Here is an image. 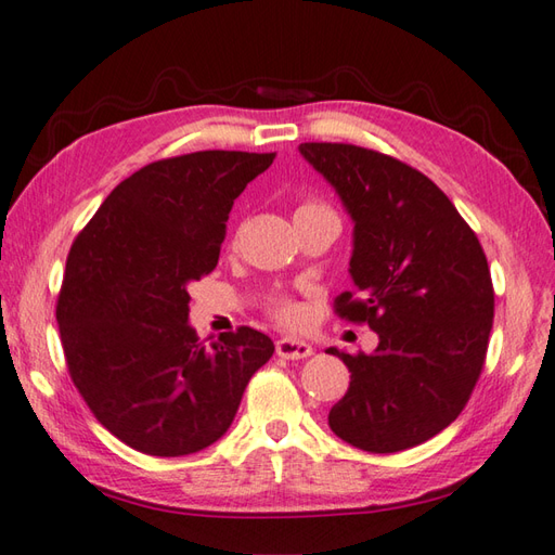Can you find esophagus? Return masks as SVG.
I'll use <instances>...</instances> for the list:
<instances>
[{
  "mask_svg": "<svg viewBox=\"0 0 555 555\" xmlns=\"http://www.w3.org/2000/svg\"><path fill=\"white\" fill-rule=\"evenodd\" d=\"M276 352L284 360H305L312 356V346L298 338H281L276 340Z\"/></svg>",
  "mask_w": 555,
  "mask_h": 555,
  "instance_id": "esophagus-1",
  "label": "esophagus"
}]
</instances>
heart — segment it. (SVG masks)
Here are the masks:
<instances>
[{"label": "heart", "instance_id": "b5f03b06", "mask_svg": "<svg viewBox=\"0 0 555 555\" xmlns=\"http://www.w3.org/2000/svg\"><path fill=\"white\" fill-rule=\"evenodd\" d=\"M320 215L336 217L332 207L324 203H317V199H305V203H300L296 209V217H320ZM267 312L271 320L284 326H296L302 322V308L288 296H271L267 302Z\"/></svg>", "mask_w": 555, "mask_h": 555}]
</instances>
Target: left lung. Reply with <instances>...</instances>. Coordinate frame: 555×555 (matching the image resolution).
Returning <instances> with one entry per match:
<instances>
[{"instance_id": "left-lung-1", "label": "left lung", "mask_w": 555, "mask_h": 555, "mask_svg": "<svg viewBox=\"0 0 555 555\" xmlns=\"http://www.w3.org/2000/svg\"><path fill=\"white\" fill-rule=\"evenodd\" d=\"M356 221V291L334 312L379 334L348 356L346 396L328 427L370 453H398L443 431L473 396L493 324V284L477 233L422 171L348 143H302Z\"/></svg>"}]
</instances>
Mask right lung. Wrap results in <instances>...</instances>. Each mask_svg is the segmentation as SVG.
Segmentation results:
<instances>
[{
	"mask_svg": "<svg viewBox=\"0 0 555 555\" xmlns=\"http://www.w3.org/2000/svg\"><path fill=\"white\" fill-rule=\"evenodd\" d=\"M274 157L203 150L152 162L70 245L56 298L70 382L102 427L140 453L179 457L221 439L274 352L250 326L211 346L188 326V286L215 271L233 199Z\"/></svg>",
	"mask_w": 555,
	"mask_h": 555,
	"instance_id": "add662e5",
	"label": "right lung"
}]
</instances>
